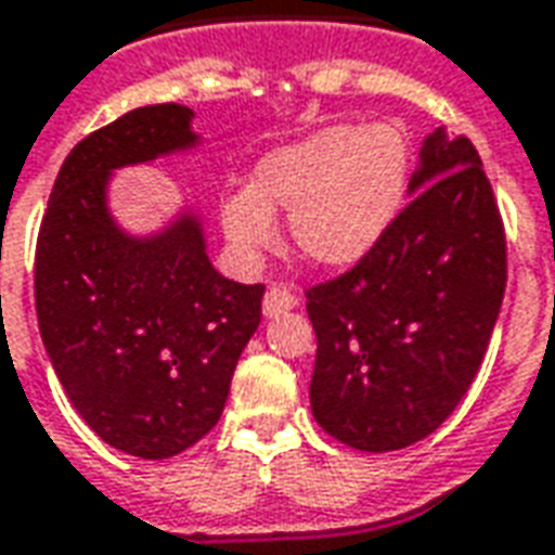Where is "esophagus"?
Listing matches in <instances>:
<instances>
[{
    "label": "esophagus",
    "instance_id": "1",
    "mask_svg": "<svg viewBox=\"0 0 555 555\" xmlns=\"http://www.w3.org/2000/svg\"><path fill=\"white\" fill-rule=\"evenodd\" d=\"M298 305V298L286 289V286H271L269 293H266V298H262V313L266 317H281V313H286V310H293Z\"/></svg>",
    "mask_w": 555,
    "mask_h": 555
}]
</instances>
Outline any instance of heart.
I'll return each mask as SVG.
<instances>
[{
	"label": "heart",
	"instance_id": "obj_1",
	"mask_svg": "<svg viewBox=\"0 0 555 555\" xmlns=\"http://www.w3.org/2000/svg\"><path fill=\"white\" fill-rule=\"evenodd\" d=\"M410 140L397 125H325L266 152L250 184L221 199V230L238 257L274 245L286 215L289 245L317 269L367 259L400 215L410 184Z\"/></svg>",
	"mask_w": 555,
	"mask_h": 555
}]
</instances>
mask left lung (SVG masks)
<instances>
[{
    "label": "left lung",
    "mask_w": 555,
    "mask_h": 555,
    "mask_svg": "<svg viewBox=\"0 0 555 555\" xmlns=\"http://www.w3.org/2000/svg\"><path fill=\"white\" fill-rule=\"evenodd\" d=\"M410 206L371 257L308 293L310 410L359 451L430 436L469 391L505 296V233L466 137H424Z\"/></svg>",
    "instance_id": "left-lung-1"
}]
</instances>
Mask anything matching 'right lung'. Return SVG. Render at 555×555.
Segmentation results:
<instances>
[{"label":"right lung","instance_id":"obj_1","mask_svg":"<svg viewBox=\"0 0 555 555\" xmlns=\"http://www.w3.org/2000/svg\"><path fill=\"white\" fill-rule=\"evenodd\" d=\"M203 145L194 109L125 113L70 149L35 250V308L50 364L80 418L131 457L182 454L218 424L262 284L211 266L199 208L131 233L109 208L116 170Z\"/></svg>","mask_w":555,"mask_h":555}]
</instances>
